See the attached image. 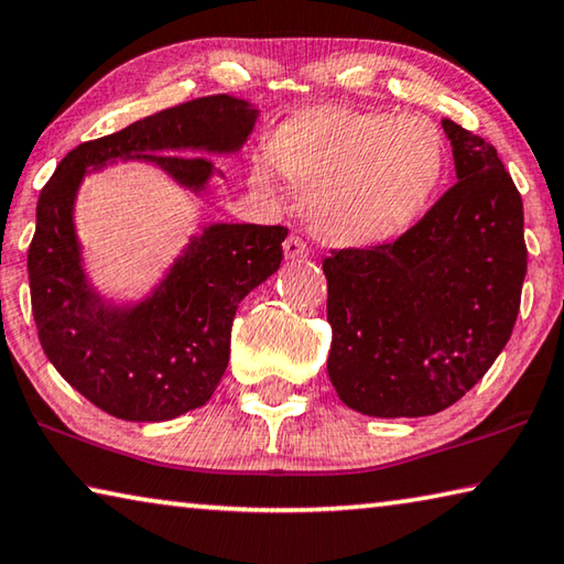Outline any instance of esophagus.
<instances>
[{"label":"esophagus","mask_w":564,"mask_h":564,"mask_svg":"<svg viewBox=\"0 0 564 564\" xmlns=\"http://www.w3.org/2000/svg\"><path fill=\"white\" fill-rule=\"evenodd\" d=\"M283 253L285 259H305L308 256V246H305L301 236H289L283 241Z\"/></svg>","instance_id":"esophagus-1"}]
</instances>
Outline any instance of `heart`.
<instances>
[{
  "label": "heart",
  "mask_w": 564,
  "mask_h": 564,
  "mask_svg": "<svg viewBox=\"0 0 564 564\" xmlns=\"http://www.w3.org/2000/svg\"><path fill=\"white\" fill-rule=\"evenodd\" d=\"M271 159L303 194V212L323 241L378 246L403 236L441 188L447 154L443 133L423 117L330 109L285 121ZM253 181L271 186L259 166Z\"/></svg>",
  "instance_id": "1"
}]
</instances>
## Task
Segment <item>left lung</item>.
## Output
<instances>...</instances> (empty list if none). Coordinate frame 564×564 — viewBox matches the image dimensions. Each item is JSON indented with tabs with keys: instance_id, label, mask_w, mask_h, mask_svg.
<instances>
[{
	"instance_id": "8db88e82",
	"label": "left lung",
	"mask_w": 564,
	"mask_h": 564,
	"mask_svg": "<svg viewBox=\"0 0 564 564\" xmlns=\"http://www.w3.org/2000/svg\"><path fill=\"white\" fill-rule=\"evenodd\" d=\"M457 184L393 243L323 261L328 376L348 408L423 417L457 403L500 356L528 273L522 198L495 147L443 119Z\"/></svg>"
}]
</instances>
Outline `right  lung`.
<instances>
[{
    "instance_id": "right-lung-1",
    "label": "right lung",
    "mask_w": 564,
    "mask_h": 564,
    "mask_svg": "<svg viewBox=\"0 0 564 564\" xmlns=\"http://www.w3.org/2000/svg\"><path fill=\"white\" fill-rule=\"evenodd\" d=\"M256 119L259 109L228 94L178 104L84 141L42 188L26 256L34 323L52 366L104 413L161 423L206 405L226 373L238 303L279 271L289 228L206 226L147 299L117 305L82 263L74 204L84 176L117 159L147 161L198 196L224 174L181 151L236 154Z\"/></svg>"
}]
</instances>
